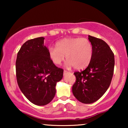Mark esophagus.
Wrapping results in <instances>:
<instances>
[{"mask_svg": "<svg viewBox=\"0 0 128 128\" xmlns=\"http://www.w3.org/2000/svg\"><path fill=\"white\" fill-rule=\"evenodd\" d=\"M67 73H68V72H67V70H64V74H66Z\"/></svg>", "mask_w": 128, "mask_h": 128, "instance_id": "obj_1", "label": "esophagus"}]
</instances>
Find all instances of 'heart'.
I'll return each mask as SVG.
<instances>
[{"mask_svg":"<svg viewBox=\"0 0 128 128\" xmlns=\"http://www.w3.org/2000/svg\"><path fill=\"white\" fill-rule=\"evenodd\" d=\"M48 54L55 64H61L66 55L68 66L80 70L86 68L92 60V44L86 38H67L57 42L56 48L49 47Z\"/></svg>","mask_w":128,"mask_h":128,"instance_id":"obj_1","label":"heart"}]
</instances>
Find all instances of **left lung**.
Here are the masks:
<instances>
[{"mask_svg": "<svg viewBox=\"0 0 128 128\" xmlns=\"http://www.w3.org/2000/svg\"><path fill=\"white\" fill-rule=\"evenodd\" d=\"M92 46V56L85 70L74 73L76 82L73 95L83 104H92L99 99L110 86L114 68V55L102 40L88 36Z\"/></svg>", "mask_w": 128, "mask_h": 128, "instance_id": "left-lung-1", "label": "left lung"}]
</instances>
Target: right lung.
<instances>
[{"mask_svg":"<svg viewBox=\"0 0 128 128\" xmlns=\"http://www.w3.org/2000/svg\"><path fill=\"white\" fill-rule=\"evenodd\" d=\"M44 38L28 40L19 50L16 62L18 86L24 96L38 106L48 104L56 93L57 82L62 78V68L56 67L44 46Z\"/></svg>","mask_w":128,"mask_h":128,"instance_id":"obj_1","label":"right lung"}]
</instances>
